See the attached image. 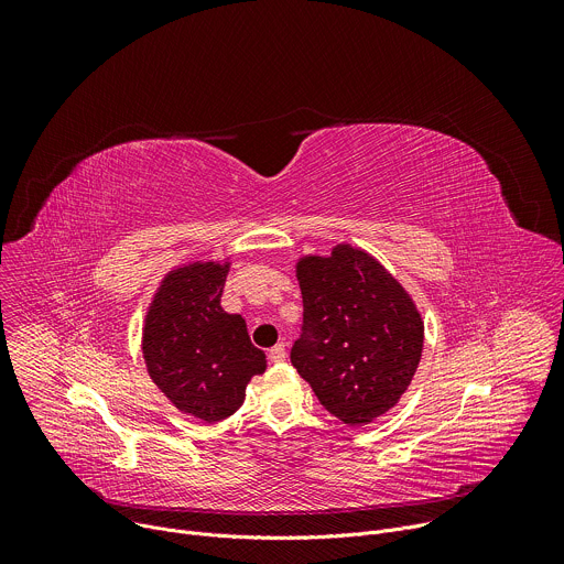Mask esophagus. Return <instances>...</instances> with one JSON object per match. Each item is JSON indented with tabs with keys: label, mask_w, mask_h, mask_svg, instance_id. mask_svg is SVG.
Returning a JSON list of instances; mask_svg holds the SVG:
<instances>
[{
	"label": "esophagus",
	"mask_w": 564,
	"mask_h": 564,
	"mask_svg": "<svg viewBox=\"0 0 564 564\" xmlns=\"http://www.w3.org/2000/svg\"><path fill=\"white\" fill-rule=\"evenodd\" d=\"M285 357H288V352H285V346H283V344H279V346H274V348L270 350V361H272V364H283Z\"/></svg>",
	"instance_id": "esophagus-1"
}]
</instances>
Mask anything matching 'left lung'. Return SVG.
Returning a JSON list of instances; mask_svg holds the SVG:
<instances>
[{
	"label": "left lung",
	"instance_id": "1",
	"mask_svg": "<svg viewBox=\"0 0 564 564\" xmlns=\"http://www.w3.org/2000/svg\"><path fill=\"white\" fill-rule=\"evenodd\" d=\"M303 333L290 359L321 404L348 426L397 406L417 372L424 321L401 283L368 252L339 243L296 261Z\"/></svg>",
	"mask_w": 564,
	"mask_h": 564
}]
</instances>
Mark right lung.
<instances>
[{
  "label": "right lung",
  "mask_w": 564,
  "mask_h": 564,
  "mask_svg": "<svg viewBox=\"0 0 564 564\" xmlns=\"http://www.w3.org/2000/svg\"><path fill=\"white\" fill-rule=\"evenodd\" d=\"M225 261H192L160 281L142 328V357L151 381L172 404L205 424L234 415L265 352L254 348L246 318L220 307Z\"/></svg>",
  "instance_id": "right-lung-1"
}]
</instances>
